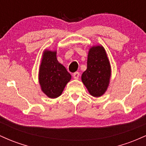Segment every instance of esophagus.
Instances as JSON below:
<instances>
[{"label": "esophagus", "instance_id": "esophagus-1", "mask_svg": "<svg viewBox=\"0 0 146 146\" xmlns=\"http://www.w3.org/2000/svg\"><path fill=\"white\" fill-rule=\"evenodd\" d=\"M80 74L79 72H75V73H73V78L75 79V80H78V79L79 78V77H80Z\"/></svg>", "mask_w": 146, "mask_h": 146}]
</instances>
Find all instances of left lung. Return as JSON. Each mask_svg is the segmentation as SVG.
Returning <instances> with one entry per match:
<instances>
[{"label": "left lung", "mask_w": 146, "mask_h": 146, "mask_svg": "<svg viewBox=\"0 0 146 146\" xmlns=\"http://www.w3.org/2000/svg\"><path fill=\"white\" fill-rule=\"evenodd\" d=\"M111 77V66L106 51L102 45L89 48L87 68L82 75V82L90 95L99 98L106 93Z\"/></svg>", "instance_id": "1"}]
</instances>
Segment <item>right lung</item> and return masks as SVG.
Returning <instances> with one entry per match:
<instances>
[{"label": "right lung", "instance_id": "obj_1", "mask_svg": "<svg viewBox=\"0 0 146 146\" xmlns=\"http://www.w3.org/2000/svg\"><path fill=\"white\" fill-rule=\"evenodd\" d=\"M57 51L45 49L39 67L38 81L42 91L48 98L60 96L71 75L57 59Z\"/></svg>", "mask_w": 146, "mask_h": 146}]
</instances>
